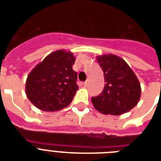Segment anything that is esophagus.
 <instances>
[{
    "instance_id": "1",
    "label": "esophagus",
    "mask_w": 161,
    "mask_h": 161,
    "mask_svg": "<svg viewBox=\"0 0 161 161\" xmlns=\"http://www.w3.org/2000/svg\"><path fill=\"white\" fill-rule=\"evenodd\" d=\"M87 85H88V82L86 81V82H84V83H83V86H84V87H86Z\"/></svg>"
}]
</instances>
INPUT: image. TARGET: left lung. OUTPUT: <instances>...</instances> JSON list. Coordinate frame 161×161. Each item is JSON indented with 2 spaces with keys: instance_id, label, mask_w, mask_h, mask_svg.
Wrapping results in <instances>:
<instances>
[{
  "instance_id": "1",
  "label": "left lung",
  "mask_w": 161,
  "mask_h": 161,
  "mask_svg": "<svg viewBox=\"0 0 161 161\" xmlns=\"http://www.w3.org/2000/svg\"><path fill=\"white\" fill-rule=\"evenodd\" d=\"M103 72L105 86L103 92L91 101L103 114L120 115L138 103L141 94L140 81L123 58L113 54L96 58Z\"/></svg>"
}]
</instances>
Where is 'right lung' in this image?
Segmentation results:
<instances>
[{
    "instance_id": "right-lung-1",
    "label": "right lung",
    "mask_w": 161,
    "mask_h": 161,
    "mask_svg": "<svg viewBox=\"0 0 161 161\" xmlns=\"http://www.w3.org/2000/svg\"><path fill=\"white\" fill-rule=\"evenodd\" d=\"M74 63L73 53L58 50L38 63L26 78V94L31 103L48 112L69 105L78 89Z\"/></svg>"
}]
</instances>
